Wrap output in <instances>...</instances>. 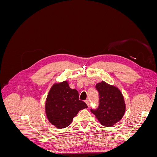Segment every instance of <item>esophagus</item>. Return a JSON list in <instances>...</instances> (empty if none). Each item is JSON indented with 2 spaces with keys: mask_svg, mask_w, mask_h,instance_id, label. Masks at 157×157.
<instances>
[{
  "mask_svg": "<svg viewBox=\"0 0 157 157\" xmlns=\"http://www.w3.org/2000/svg\"><path fill=\"white\" fill-rule=\"evenodd\" d=\"M85 103H86V105L89 107V105H90V101L88 100V99H86V100L85 101Z\"/></svg>",
  "mask_w": 157,
  "mask_h": 157,
  "instance_id": "34e87169",
  "label": "esophagus"
}]
</instances>
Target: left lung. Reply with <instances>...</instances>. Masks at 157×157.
Listing matches in <instances>:
<instances>
[{
  "instance_id": "obj_1",
  "label": "left lung",
  "mask_w": 157,
  "mask_h": 157,
  "mask_svg": "<svg viewBox=\"0 0 157 157\" xmlns=\"http://www.w3.org/2000/svg\"><path fill=\"white\" fill-rule=\"evenodd\" d=\"M99 92V106L90 109L98 121L104 126L110 127L124 116L126 106L121 91L117 87L102 81L96 85Z\"/></svg>"
}]
</instances>
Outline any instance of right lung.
<instances>
[{"instance_id": "obj_1", "label": "right lung", "mask_w": 157, "mask_h": 157, "mask_svg": "<svg viewBox=\"0 0 157 157\" xmlns=\"http://www.w3.org/2000/svg\"><path fill=\"white\" fill-rule=\"evenodd\" d=\"M78 98L77 90L69 88L67 81L54 84L45 105L46 116L51 124L59 129L69 126L78 111L88 107Z\"/></svg>"}]
</instances>
